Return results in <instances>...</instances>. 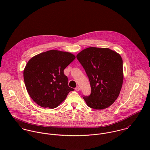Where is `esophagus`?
<instances>
[{
  "instance_id": "esophagus-1",
  "label": "esophagus",
  "mask_w": 150,
  "mask_h": 150,
  "mask_svg": "<svg viewBox=\"0 0 150 150\" xmlns=\"http://www.w3.org/2000/svg\"><path fill=\"white\" fill-rule=\"evenodd\" d=\"M75 89H76L77 91H79L80 89V87L78 86H77V87L75 88Z\"/></svg>"
}]
</instances>
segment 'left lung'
<instances>
[{"label":"left lung","instance_id":"left-lung-1","mask_svg":"<svg viewBox=\"0 0 150 150\" xmlns=\"http://www.w3.org/2000/svg\"><path fill=\"white\" fill-rule=\"evenodd\" d=\"M91 87L83 99L88 107L102 110L110 106L120 93L124 79L121 55L108 48L89 47L77 55Z\"/></svg>","mask_w":150,"mask_h":150}]
</instances>
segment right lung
I'll return each mask as SVG.
<instances>
[{
	"mask_svg": "<svg viewBox=\"0 0 150 150\" xmlns=\"http://www.w3.org/2000/svg\"><path fill=\"white\" fill-rule=\"evenodd\" d=\"M76 57L67 52L50 50L32 57L23 70L26 90L33 100L41 107H58L74 91L68 86L64 69Z\"/></svg>",
	"mask_w": 150,
	"mask_h": 150,
	"instance_id": "1",
	"label": "right lung"
}]
</instances>
